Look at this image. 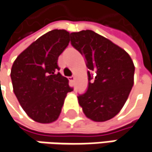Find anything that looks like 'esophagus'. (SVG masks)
<instances>
[{"mask_svg":"<svg viewBox=\"0 0 152 152\" xmlns=\"http://www.w3.org/2000/svg\"><path fill=\"white\" fill-rule=\"evenodd\" d=\"M69 80H70L72 83V82H74V80H75V77H74V76H72V77L69 78Z\"/></svg>","mask_w":152,"mask_h":152,"instance_id":"1","label":"esophagus"}]
</instances>
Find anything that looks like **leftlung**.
<instances>
[{
    "label": "left lung",
    "instance_id": "1",
    "mask_svg": "<svg viewBox=\"0 0 152 152\" xmlns=\"http://www.w3.org/2000/svg\"><path fill=\"white\" fill-rule=\"evenodd\" d=\"M71 43L85 56L89 68L88 89L78 97L83 113L95 122L113 118L123 108L134 83L132 58L124 49L92 30L71 33ZM92 71L95 78L91 83Z\"/></svg>",
    "mask_w": 152,
    "mask_h": 152
}]
</instances>
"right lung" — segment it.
<instances>
[{"mask_svg":"<svg viewBox=\"0 0 152 152\" xmlns=\"http://www.w3.org/2000/svg\"><path fill=\"white\" fill-rule=\"evenodd\" d=\"M69 36L65 29L50 31L20 53L12 66L14 92L27 116L38 123L56 121L67 92L72 91L69 80L58 72V59Z\"/></svg>","mask_w":152,"mask_h":152,"instance_id":"obj_1","label":"right lung"}]
</instances>
